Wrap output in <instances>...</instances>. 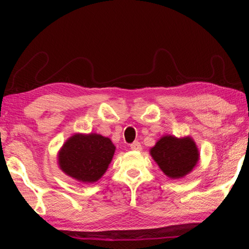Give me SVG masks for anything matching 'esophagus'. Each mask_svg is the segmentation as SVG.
<instances>
[{"instance_id": "esophagus-1", "label": "esophagus", "mask_w": 249, "mask_h": 249, "mask_svg": "<svg viewBox=\"0 0 249 249\" xmlns=\"http://www.w3.org/2000/svg\"><path fill=\"white\" fill-rule=\"evenodd\" d=\"M130 148L135 149V150H141L142 147H141V145H138V142H134V144L130 145Z\"/></svg>"}]
</instances>
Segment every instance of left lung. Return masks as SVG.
<instances>
[{
    "mask_svg": "<svg viewBox=\"0 0 249 249\" xmlns=\"http://www.w3.org/2000/svg\"><path fill=\"white\" fill-rule=\"evenodd\" d=\"M115 153V146L102 135L74 134L59 150L60 169L82 182H95L101 179Z\"/></svg>",
    "mask_w": 249,
    "mask_h": 249,
    "instance_id": "8db88e82",
    "label": "left lung"
}]
</instances>
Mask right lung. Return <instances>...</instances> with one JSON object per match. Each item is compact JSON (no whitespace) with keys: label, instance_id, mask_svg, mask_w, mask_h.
Wrapping results in <instances>:
<instances>
[{"label":"right lung","instance_id":"add662e5","mask_svg":"<svg viewBox=\"0 0 249 249\" xmlns=\"http://www.w3.org/2000/svg\"><path fill=\"white\" fill-rule=\"evenodd\" d=\"M150 155L161 171L172 179L182 178L199 161L200 155L191 137L178 138L167 135L150 149Z\"/></svg>","mask_w":249,"mask_h":249}]
</instances>
